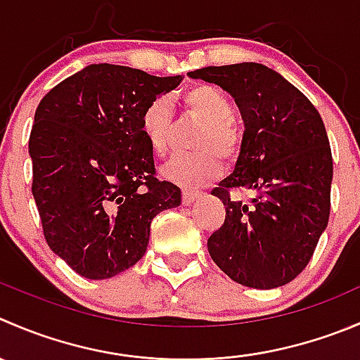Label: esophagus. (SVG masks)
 I'll use <instances>...</instances> for the list:
<instances>
[{"label": "esophagus", "mask_w": 360, "mask_h": 360, "mask_svg": "<svg viewBox=\"0 0 360 360\" xmlns=\"http://www.w3.org/2000/svg\"><path fill=\"white\" fill-rule=\"evenodd\" d=\"M198 191H191V190H184L183 191V204L184 205H191L195 202V198L198 197Z\"/></svg>", "instance_id": "obj_1"}]
</instances>
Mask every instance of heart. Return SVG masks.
<instances>
[{
    "label": "heart",
    "instance_id": "1",
    "mask_svg": "<svg viewBox=\"0 0 360 360\" xmlns=\"http://www.w3.org/2000/svg\"><path fill=\"white\" fill-rule=\"evenodd\" d=\"M181 107L202 121L191 141L195 151L179 155L163 167V176L184 188H198L219 174V158L239 155L243 134L233 121V103L218 87L200 84L181 95ZM142 135L153 155L165 158L172 141V109L165 100H155L141 116Z\"/></svg>",
    "mask_w": 360,
    "mask_h": 360
}]
</instances>
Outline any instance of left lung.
I'll return each instance as SVG.
<instances>
[{
	"mask_svg": "<svg viewBox=\"0 0 360 360\" xmlns=\"http://www.w3.org/2000/svg\"><path fill=\"white\" fill-rule=\"evenodd\" d=\"M188 75L230 93L244 121L236 170L211 191L225 205V221L207 239L209 255L244 287L290 283L330 214L333 153L322 117L297 87L258 63Z\"/></svg>",
	"mask_w": 360,
	"mask_h": 360,
	"instance_id": "obj_1",
	"label": "left lung"
}]
</instances>
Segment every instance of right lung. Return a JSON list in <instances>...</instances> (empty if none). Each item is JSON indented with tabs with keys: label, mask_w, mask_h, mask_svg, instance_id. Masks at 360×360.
I'll return each mask as SVG.
<instances>
[{
	"label": "right lung",
	"mask_w": 360,
	"mask_h": 360,
	"mask_svg": "<svg viewBox=\"0 0 360 360\" xmlns=\"http://www.w3.org/2000/svg\"><path fill=\"white\" fill-rule=\"evenodd\" d=\"M181 80L100 63L38 103L31 191L49 248L80 276L105 280L137 264L153 218L181 204L179 188L156 177L141 130L146 107Z\"/></svg>",
	"instance_id": "right-lung-1"
}]
</instances>
